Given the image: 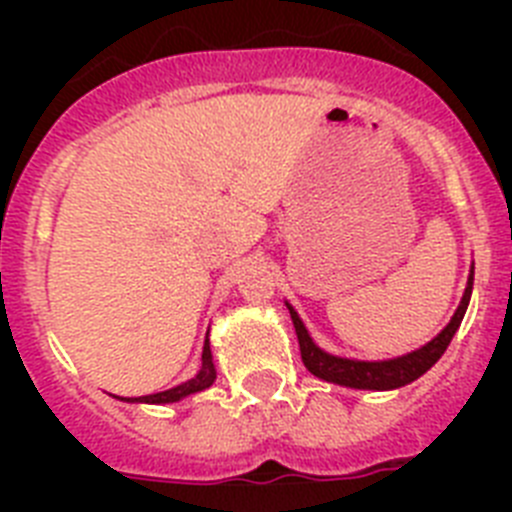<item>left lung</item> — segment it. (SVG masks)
Instances as JSON below:
<instances>
[{
  "label": "left lung",
  "mask_w": 512,
  "mask_h": 512,
  "mask_svg": "<svg viewBox=\"0 0 512 512\" xmlns=\"http://www.w3.org/2000/svg\"><path fill=\"white\" fill-rule=\"evenodd\" d=\"M472 284L474 269L472 274H469L467 289H464L461 305L456 307L451 323L446 325L431 343H425L423 348L390 361H351L341 359V356L325 354L323 348H318L312 343L310 333H307V328L302 325L300 315L287 305L289 315H292V323H295L297 330V341H300L302 364L307 366V372L325 379V382L346 384V387H356V390H397L402 384H410L413 379L423 377V374L441 359L443 351L449 348L451 338H454V333L459 330L461 320H464V312H467L469 297H472Z\"/></svg>",
  "instance_id": "left-lung-1"
}]
</instances>
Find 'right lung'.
<instances>
[{"label":"right lung","instance_id":"add662e5","mask_svg":"<svg viewBox=\"0 0 512 512\" xmlns=\"http://www.w3.org/2000/svg\"><path fill=\"white\" fill-rule=\"evenodd\" d=\"M215 382V366H212V351H210V343L205 341V348H202V369L197 372V377L189 379V382L179 384L174 390H166V392H156V395H146V397H135L140 402H156V405H164V402H176L182 400V397L192 395V392H200L207 390L210 384ZM133 402V400H130Z\"/></svg>","mask_w":512,"mask_h":512}]
</instances>
